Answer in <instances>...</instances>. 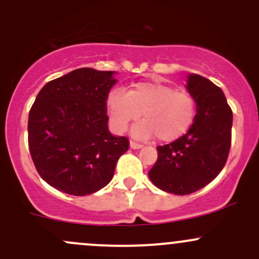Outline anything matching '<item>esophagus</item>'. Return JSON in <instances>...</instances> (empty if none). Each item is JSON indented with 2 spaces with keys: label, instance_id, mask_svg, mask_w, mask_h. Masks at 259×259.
<instances>
[{
  "label": "esophagus",
  "instance_id": "esophagus-1",
  "mask_svg": "<svg viewBox=\"0 0 259 259\" xmlns=\"http://www.w3.org/2000/svg\"><path fill=\"white\" fill-rule=\"evenodd\" d=\"M130 148L134 149V150H137V149H141V148H143V145H141V144L137 143V141L130 140Z\"/></svg>",
  "mask_w": 259,
  "mask_h": 259
}]
</instances>
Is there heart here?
<instances>
[{"label": "heart", "mask_w": 259, "mask_h": 259, "mask_svg": "<svg viewBox=\"0 0 259 259\" xmlns=\"http://www.w3.org/2000/svg\"><path fill=\"white\" fill-rule=\"evenodd\" d=\"M105 104L111 127L118 133L124 132L143 113L144 120L132 129L133 135L139 139L157 135L161 141L176 140L187 132L195 118L194 98L157 80L140 81L126 93L111 91Z\"/></svg>", "instance_id": "b5f03b06"}]
</instances>
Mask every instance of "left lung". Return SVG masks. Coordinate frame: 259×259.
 Here are the masks:
<instances>
[{"mask_svg":"<svg viewBox=\"0 0 259 259\" xmlns=\"http://www.w3.org/2000/svg\"><path fill=\"white\" fill-rule=\"evenodd\" d=\"M186 89L196 103L194 124L181 138L157 146L149 178L168 194L189 195L208 185L223 168L231 148L232 110L222 89L189 74Z\"/></svg>","mask_w":259,"mask_h":259,"instance_id":"obj_1","label":"left lung"}]
</instances>
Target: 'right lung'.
Wrapping results in <instances>:
<instances>
[{
	"instance_id": "right-lung-1",
	"label": "right lung",
	"mask_w": 259,
	"mask_h": 259,
	"mask_svg": "<svg viewBox=\"0 0 259 259\" xmlns=\"http://www.w3.org/2000/svg\"><path fill=\"white\" fill-rule=\"evenodd\" d=\"M115 72L79 68L48 81L28 115V145L40 178L73 196L99 191L111 181L125 137L108 129L107 98Z\"/></svg>"
}]
</instances>
